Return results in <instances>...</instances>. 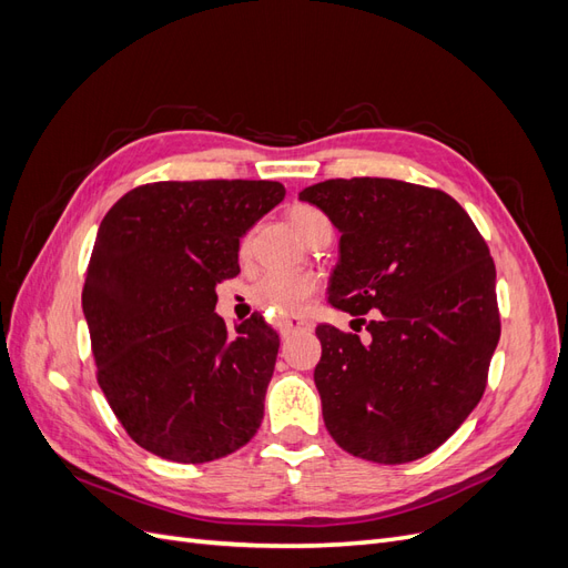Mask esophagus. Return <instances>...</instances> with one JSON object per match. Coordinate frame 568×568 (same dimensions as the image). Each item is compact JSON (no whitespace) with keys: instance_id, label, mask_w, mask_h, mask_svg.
Masks as SVG:
<instances>
[{"instance_id":"1","label":"esophagus","mask_w":568,"mask_h":568,"mask_svg":"<svg viewBox=\"0 0 568 568\" xmlns=\"http://www.w3.org/2000/svg\"><path fill=\"white\" fill-rule=\"evenodd\" d=\"M296 332H311V322H305L301 317H284L280 324V334L286 336H294Z\"/></svg>"}]
</instances>
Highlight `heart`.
<instances>
[{
  "label": "heart",
  "instance_id": "obj_1",
  "mask_svg": "<svg viewBox=\"0 0 568 568\" xmlns=\"http://www.w3.org/2000/svg\"><path fill=\"white\" fill-rule=\"evenodd\" d=\"M288 222L301 239H311L320 227L329 225L324 213L313 205H294L288 211ZM320 282L315 274L307 272H267L265 277L251 286V298L270 313H301L315 296Z\"/></svg>",
  "mask_w": 568,
  "mask_h": 568
}]
</instances>
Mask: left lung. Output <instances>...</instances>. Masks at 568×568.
Masks as SVG:
<instances>
[{"label":"left lung","mask_w":568,"mask_h":568,"mask_svg":"<svg viewBox=\"0 0 568 568\" xmlns=\"http://www.w3.org/2000/svg\"><path fill=\"white\" fill-rule=\"evenodd\" d=\"M298 199L341 234L329 303L367 329H315L326 432L379 464L434 453L478 405L500 341L484 236L453 196L400 180H326Z\"/></svg>","instance_id":"1"}]
</instances>
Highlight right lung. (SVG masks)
<instances>
[{
    "label": "right lung",
    "instance_id": "1",
    "mask_svg": "<svg viewBox=\"0 0 568 568\" xmlns=\"http://www.w3.org/2000/svg\"><path fill=\"white\" fill-rule=\"evenodd\" d=\"M284 194L265 180L153 182L101 220L82 313L99 386L144 450L203 464L261 426L280 336L257 313L230 332L215 288L239 274V239Z\"/></svg>",
    "mask_w": 568,
    "mask_h": 568
}]
</instances>
